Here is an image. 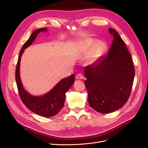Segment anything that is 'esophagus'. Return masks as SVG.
<instances>
[{
  "label": "esophagus",
  "instance_id": "obj_1",
  "mask_svg": "<svg viewBox=\"0 0 148 148\" xmlns=\"http://www.w3.org/2000/svg\"><path fill=\"white\" fill-rule=\"evenodd\" d=\"M75 78L76 79H78V80H80V79H83V76L82 74H77L75 75Z\"/></svg>",
  "mask_w": 148,
  "mask_h": 148
}]
</instances>
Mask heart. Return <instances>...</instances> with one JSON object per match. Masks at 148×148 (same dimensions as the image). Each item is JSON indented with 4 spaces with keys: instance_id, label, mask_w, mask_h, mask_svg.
Returning a JSON list of instances; mask_svg holds the SVG:
<instances>
[{
    "instance_id": "heart-1",
    "label": "heart",
    "mask_w": 148,
    "mask_h": 148,
    "mask_svg": "<svg viewBox=\"0 0 148 148\" xmlns=\"http://www.w3.org/2000/svg\"><path fill=\"white\" fill-rule=\"evenodd\" d=\"M97 41L93 39H87L82 42V46L84 50L87 52H90L91 56L89 60L90 62H94L102 57L107 50V45L103 42Z\"/></svg>"
}]
</instances>
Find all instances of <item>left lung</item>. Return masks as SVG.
Here are the masks:
<instances>
[{"label":"left lung","mask_w":148,"mask_h":148,"mask_svg":"<svg viewBox=\"0 0 148 148\" xmlns=\"http://www.w3.org/2000/svg\"><path fill=\"white\" fill-rule=\"evenodd\" d=\"M113 40L107 54L84 67L90 106L101 113H108L125 105L130 96L135 75L133 59L125 42L114 29Z\"/></svg>","instance_id":"1"}]
</instances>
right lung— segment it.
Here are the masks:
<instances>
[{
  "label": "right lung",
  "mask_w": 148,
  "mask_h": 148,
  "mask_svg": "<svg viewBox=\"0 0 148 148\" xmlns=\"http://www.w3.org/2000/svg\"><path fill=\"white\" fill-rule=\"evenodd\" d=\"M45 28L35 30L31 34L29 40L24 44L20 51L17 64L15 69V80L20 97L26 107L31 111L44 117H51L57 114L64 107L65 93L75 81L74 75H71L59 82L54 88L47 94L41 97L30 95L23 87L20 77V63L21 54L24 50L34 42L36 35L41 31H45Z\"/></svg>",
  "instance_id": "right-lung-1"
}]
</instances>
